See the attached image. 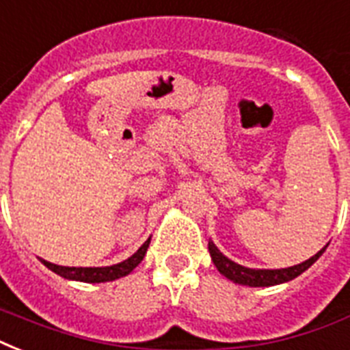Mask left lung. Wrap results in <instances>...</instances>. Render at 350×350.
I'll list each match as a JSON object with an SVG mask.
<instances>
[{
	"label": "left lung",
	"instance_id": "left-lung-1",
	"mask_svg": "<svg viewBox=\"0 0 350 350\" xmlns=\"http://www.w3.org/2000/svg\"><path fill=\"white\" fill-rule=\"evenodd\" d=\"M208 252H211V258H213L219 274H224L230 282L238 283V285H247V287H271V285H280V283L291 282L294 278H298L325 252V247L320 252H316L312 258L305 260L304 263L287 267V269H249V267L234 263L211 239H208Z\"/></svg>",
	"mask_w": 350,
	"mask_h": 350
}]
</instances>
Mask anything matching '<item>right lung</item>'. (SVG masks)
Instances as JSON below:
<instances>
[{"instance_id":"1","label":"right lung","mask_w":350,"mask_h":350,"mask_svg":"<svg viewBox=\"0 0 350 350\" xmlns=\"http://www.w3.org/2000/svg\"><path fill=\"white\" fill-rule=\"evenodd\" d=\"M148 243H150V238L145 241V243L139 247V249L126 258L125 261L116 263V265L111 267H63V265H54L51 261L41 260V263L45 267H49L52 272H56L65 280H74V282H85V283H103V282H112V280H118V278H123L126 274H131L134 269H136L142 260L145 258V252L148 249Z\"/></svg>"}]
</instances>
